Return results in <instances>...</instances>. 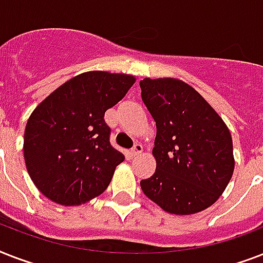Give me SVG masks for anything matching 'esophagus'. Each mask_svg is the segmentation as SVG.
<instances>
[{
	"label": "esophagus",
	"mask_w": 263,
	"mask_h": 263,
	"mask_svg": "<svg viewBox=\"0 0 263 263\" xmlns=\"http://www.w3.org/2000/svg\"><path fill=\"white\" fill-rule=\"evenodd\" d=\"M142 152H143V147H142V144L138 143V144H135L134 147H132V150L129 154H131L132 158H135V157H138L139 154H142Z\"/></svg>",
	"instance_id": "1"
}]
</instances>
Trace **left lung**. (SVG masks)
I'll use <instances>...</instances> for the list:
<instances>
[{
	"label": "left lung",
	"mask_w": 263,
	"mask_h": 263,
	"mask_svg": "<svg viewBox=\"0 0 263 263\" xmlns=\"http://www.w3.org/2000/svg\"><path fill=\"white\" fill-rule=\"evenodd\" d=\"M142 99L157 125V168L140 181L162 210L187 216L210 208L235 169L232 136L202 95L183 80H140Z\"/></svg>",
	"instance_id": "8db88e82"
}]
</instances>
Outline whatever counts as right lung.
<instances>
[{"label":"right lung","instance_id":"right-lung-1","mask_svg":"<svg viewBox=\"0 0 263 263\" xmlns=\"http://www.w3.org/2000/svg\"><path fill=\"white\" fill-rule=\"evenodd\" d=\"M135 76L90 71L55 88L31 113L24 161L35 187L55 203L78 206L101 195L124 156L111 147L103 116Z\"/></svg>","mask_w":263,"mask_h":263}]
</instances>
